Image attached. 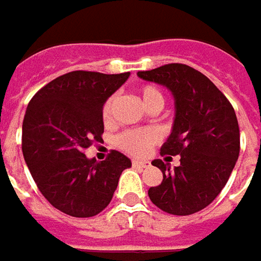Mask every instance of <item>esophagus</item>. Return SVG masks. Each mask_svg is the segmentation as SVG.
<instances>
[{
  "label": "esophagus",
  "instance_id": "1",
  "mask_svg": "<svg viewBox=\"0 0 261 261\" xmlns=\"http://www.w3.org/2000/svg\"><path fill=\"white\" fill-rule=\"evenodd\" d=\"M133 166L137 167V169H144V167L150 166L148 162H140V160H133Z\"/></svg>",
  "mask_w": 261,
  "mask_h": 261
}]
</instances>
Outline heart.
<instances>
[{"label": "heart", "instance_id": "obj_1", "mask_svg": "<svg viewBox=\"0 0 261 261\" xmlns=\"http://www.w3.org/2000/svg\"><path fill=\"white\" fill-rule=\"evenodd\" d=\"M141 102L144 103V107L150 110L159 107L162 108L165 103V96L162 94V91L158 86L154 85H141L137 88ZM117 102V96L111 95L110 98H107V101L102 105V120L108 122L113 117L114 107ZM159 141L158 131L151 130V128H141V130H125L121 134H118L115 137V146L128 153L131 156H144L147 154V151L153 147Z\"/></svg>", "mask_w": 261, "mask_h": 261}]
</instances>
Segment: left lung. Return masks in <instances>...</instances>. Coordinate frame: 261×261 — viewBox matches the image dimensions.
Returning <instances> with one entry per match:
<instances>
[{
	"label": "left lung",
	"instance_id": "obj_1",
	"mask_svg": "<svg viewBox=\"0 0 261 261\" xmlns=\"http://www.w3.org/2000/svg\"><path fill=\"white\" fill-rule=\"evenodd\" d=\"M137 75L173 94V128L160 154L180 156L175 169L160 159L151 162L163 180L148 189V198L172 215L201 211L220 195L240 154L236 111L208 77L188 65L169 63Z\"/></svg>",
	"mask_w": 261,
	"mask_h": 261
}]
</instances>
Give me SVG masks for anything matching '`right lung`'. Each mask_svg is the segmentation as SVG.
<instances>
[{"mask_svg":"<svg viewBox=\"0 0 261 261\" xmlns=\"http://www.w3.org/2000/svg\"><path fill=\"white\" fill-rule=\"evenodd\" d=\"M130 72L105 75L73 70L53 79L32 98L23 121L21 147L41 195L56 210L88 218L111 202L131 160L111 150L102 162L85 148L102 140V105Z\"/></svg>","mask_w":261,"mask_h":261,"instance_id":"right-lung-1","label":"right lung"}]
</instances>
